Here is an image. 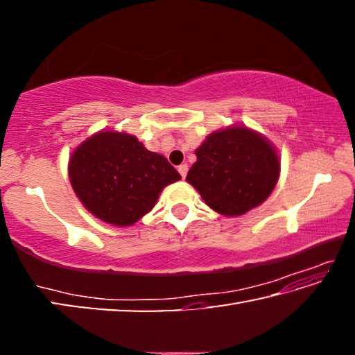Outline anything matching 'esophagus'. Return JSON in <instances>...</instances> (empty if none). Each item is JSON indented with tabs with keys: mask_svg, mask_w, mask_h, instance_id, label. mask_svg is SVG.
<instances>
[{
	"mask_svg": "<svg viewBox=\"0 0 355 355\" xmlns=\"http://www.w3.org/2000/svg\"><path fill=\"white\" fill-rule=\"evenodd\" d=\"M178 172H180V175H182V178H186V173H188V164H180Z\"/></svg>",
	"mask_w": 355,
	"mask_h": 355,
	"instance_id": "esophagus-1",
	"label": "esophagus"
}]
</instances>
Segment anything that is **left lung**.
Returning a JSON list of instances; mask_svg holds the SVG:
<instances>
[{
	"label": "left lung",
	"instance_id": "8db88e82",
	"mask_svg": "<svg viewBox=\"0 0 355 355\" xmlns=\"http://www.w3.org/2000/svg\"><path fill=\"white\" fill-rule=\"evenodd\" d=\"M186 182L209 208L241 216L268 199L280 173L277 152L266 137L245 127H228L207 136Z\"/></svg>",
	"mask_w": 355,
	"mask_h": 355
}]
</instances>
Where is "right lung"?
I'll use <instances>...</instances> for the list:
<instances>
[{"mask_svg": "<svg viewBox=\"0 0 355 355\" xmlns=\"http://www.w3.org/2000/svg\"><path fill=\"white\" fill-rule=\"evenodd\" d=\"M71 188L95 218L128 227L155 207L159 192L180 173L137 137L100 131L78 146L69 161Z\"/></svg>", "mask_w": 355, "mask_h": 355, "instance_id": "right-lung-1", "label": "right lung"}]
</instances>
